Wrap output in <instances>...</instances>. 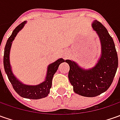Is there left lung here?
<instances>
[{
    "label": "left lung",
    "instance_id": "obj_1",
    "mask_svg": "<svg viewBox=\"0 0 120 120\" xmlns=\"http://www.w3.org/2000/svg\"><path fill=\"white\" fill-rule=\"evenodd\" d=\"M92 27L101 43V56L94 67L84 69L71 60L68 77L73 91L84 97H95L108 90L112 83L118 66V58L112 37L100 22L94 21Z\"/></svg>",
    "mask_w": 120,
    "mask_h": 120
}]
</instances>
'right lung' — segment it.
<instances>
[{
  "label": "right lung",
  "mask_w": 120,
  "mask_h": 120,
  "mask_svg": "<svg viewBox=\"0 0 120 120\" xmlns=\"http://www.w3.org/2000/svg\"><path fill=\"white\" fill-rule=\"evenodd\" d=\"M26 22V21H24L19 25L17 26L15 29L12 31V33L8 38V39L7 40V43L4 47V59H3L4 68L14 90H15V91L20 96L27 99H41L47 97L49 94L50 89L52 85V79H53V75L57 71L59 65L61 63L65 62V60L63 59L62 58H60L56 61L49 65L45 80L39 85H25L19 80L14 75L12 71L11 66L10 64L9 55H10V51L13 40L15 39L17 33L23 28Z\"/></svg>",
  "instance_id": "1"
}]
</instances>
